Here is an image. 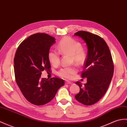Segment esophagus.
<instances>
[{"instance_id": "esophagus-1", "label": "esophagus", "mask_w": 127, "mask_h": 127, "mask_svg": "<svg viewBox=\"0 0 127 127\" xmlns=\"http://www.w3.org/2000/svg\"><path fill=\"white\" fill-rule=\"evenodd\" d=\"M65 84H72V83L71 82H69V81H66V82H65Z\"/></svg>"}]
</instances>
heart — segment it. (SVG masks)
<instances>
[{"mask_svg":"<svg viewBox=\"0 0 127 127\" xmlns=\"http://www.w3.org/2000/svg\"><path fill=\"white\" fill-rule=\"evenodd\" d=\"M57 50L59 53L62 55H70L72 62L78 65H82L87 60V52L82 46L81 44L72 38L65 37L60 40L58 43ZM50 62L54 66H57L60 63V55L58 52L51 51L48 54ZM77 72V67L73 65L69 67H64L57 72L60 77L71 79Z\"/></svg>","mask_w":127,"mask_h":127,"instance_id":"obj_1","label":"heart"}]
</instances>
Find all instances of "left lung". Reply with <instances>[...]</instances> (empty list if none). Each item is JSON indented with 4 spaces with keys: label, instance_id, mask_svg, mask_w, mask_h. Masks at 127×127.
I'll return each mask as SVG.
<instances>
[{
    "label": "left lung",
    "instance_id": "1",
    "mask_svg": "<svg viewBox=\"0 0 127 127\" xmlns=\"http://www.w3.org/2000/svg\"><path fill=\"white\" fill-rule=\"evenodd\" d=\"M74 35L81 37L88 47L87 60L81 72L87 83L82 85L80 82H76L80 91L75 97L82 104L91 105L103 96L109 86L114 73L113 59L107 43L98 35L84 31Z\"/></svg>",
    "mask_w": 127,
    "mask_h": 127
}]
</instances>
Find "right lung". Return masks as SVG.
<instances>
[{"mask_svg":"<svg viewBox=\"0 0 127 127\" xmlns=\"http://www.w3.org/2000/svg\"><path fill=\"white\" fill-rule=\"evenodd\" d=\"M55 42V38L46 33L32 34L20 43L14 56L16 83L25 98L36 105L51 101L64 84L59 78L40 77L44 70L50 72L48 54Z\"/></svg>","mask_w":127,"mask_h":127,"instance_id":"right-lung-1","label":"right lung"}]
</instances>
